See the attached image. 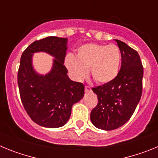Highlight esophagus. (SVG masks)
Segmentation results:
<instances>
[{
	"label": "esophagus",
	"mask_w": 158,
	"mask_h": 158,
	"mask_svg": "<svg viewBox=\"0 0 158 158\" xmlns=\"http://www.w3.org/2000/svg\"><path fill=\"white\" fill-rule=\"evenodd\" d=\"M85 92L87 93V92H90L92 90L91 89V87L89 85H85Z\"/></svg>",
	"instance_id": "1"
}]
</instances>
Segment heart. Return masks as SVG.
Returning <instances> with one entry per match:
<instances>
[{
	"mask_svg": "<svg viewBox=\"0 0 158 158\" xmlns=\"http://www.w3.org/2000/svg\"><path fill=\"white\" fill-rule=\"evenodd\" d=\"M121 62L122 54L117 46L88 43L77 49V57L68 54L65 65L73 80L81 81L90 69L97 83L107 84L117 77Z\"/></svg>",
	"mask_w": 158,
	"mask_h": 158,
	"instance_id": "b5f03b06",
	"label": "heart"
}]
</instances>
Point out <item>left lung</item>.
I'll return each mask as SVG.
<instances>
[{
	"instance_id": "left-lung-1",
	"label": "left lung",
	"mask_w": 158,
	"mask_h": 158,
	"mask_svg": "<svg viewBox=\"0 0 158 158\" xmlns=\"http://www.w3.org/2000/svg\"><path fill=\"white\" fill-rule=\"evenodd\" d=\"M122 54L120 70L107 84L93 88L98 104L90 114L96 127L111 131L130 119L140 101L142 93L143 67L136 51L120 40H115Z\"/></svg>"
}]
</instances>
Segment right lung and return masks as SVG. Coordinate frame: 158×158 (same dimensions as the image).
<instances>
[{"instance_id": "obj_1", "label": "right lung", "mask_w": 158, "mask_h": 158, "mask_svg": "<svg viewBox=\"0 0 158 158\" xmlns=\"http://www.w3.org/2000/svg\"><path fill=\"white\" fill-rule=\"evenodd\" d=\"M67 38L49 36L32 43L23 52L18 70V86L24 109L40 126L57 128L64 126L71 115L73 105L85 94V86L73 81L64 65ZM46 52L55 57L52 70L38 74L32 65L34 52Z\"/></svg>"}]
</instances>
